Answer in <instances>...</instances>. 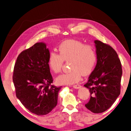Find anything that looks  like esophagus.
<instances>
[{
  "mask_svg": "<svg viewBox=\"0 0 131 131\" xmlns=\"http://www.w3.org/2000/svg\"><path fill=\"white\" fill-rule=\"evenodd\" d=\"M73 87L75 88V89H79V88H80L81 87V86L80 84H76V85H74L73 86Z\"/></svg>",
  "mask_w": 131,
  "mask_h": 131,
  "instance_id": "1",
  "label": "esophagus"
}]
</instances>
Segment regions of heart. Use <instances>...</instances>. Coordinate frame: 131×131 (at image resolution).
I'll use <instances>...</instances> for the list:
<instances>
[{
	"instance_id": "obj_1",
	"label": "heart",
	"mask_w": 131,
	"mask_h": 131,
	"mask_svg": "<svg viewBox=\"0 0 131 131\" xmlns=\"http://www.w3.org/2000/svg\"><path fill=\"white\" fill-rule=\"evenodd\" d=\"M97 54L95 48L77 40H68L62 42L58 48V54L51 52L48 57V66L55 73H60L64 62H70L71 71L57 79L61 85H72L80 80L81 74L90 75L96 65Z\"/></svg>"
}]
</instances>
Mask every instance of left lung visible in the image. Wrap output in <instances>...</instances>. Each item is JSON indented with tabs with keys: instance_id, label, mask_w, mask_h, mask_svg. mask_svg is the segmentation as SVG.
<instances>
[{
	"instance_id": "obj_1",
	"label": "left lung",
	"mask_w": 131,
	"mask_h": 131,
	"mask_svg": "<svg viewBox=\"0 0 131 131\" xmlns=\"http://www.w3.org/2000/svg\"><path fill=\"white\" fill-rule=\"evenodd\" d=\"M97 54L96 65L84 84L89 89L90 99L85 106L94 113L109 108L120 94L123 73L121 61L110 46L95 40Z\"/></svg>"
}]
</instances>
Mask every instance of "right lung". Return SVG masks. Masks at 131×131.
I'll return each mask as SVG.
<instances>
[{
    "label": "right lung",
    "instance_id": "add662e5",
    "mask_svg": "<svg viewBox=\"0 0 131 131\" xmlns=\"http://www.w3.org/2000/svg\"><path fill=\"white\" fill-rule=\"evenodd\" d=\"M49 55L46 44H35L19 54L13 71L17 98L25 108L37 116L47 114L57 106L62 87L52 84Z\"/></svg>",
    "mask_w": 131,
    "mask_h": 131
}]
</instances>
